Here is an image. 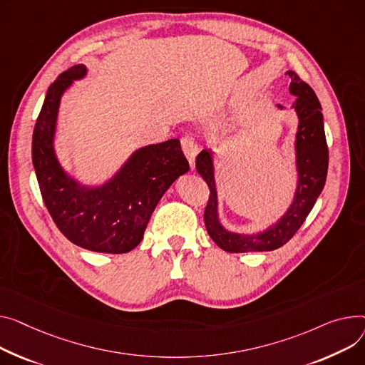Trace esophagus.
Returning a JSON list of instances; mask_svg holds the SVG:
<instances>
[{
  "instance_id": "1",
  "label": "esophagus",
  "mask_w": 365,
  "mask_h": 365,
  "mask_svg": "<svg viewBox=\"0 0 365 365\" xmlns=\"http://www.w3.org/2000/svg\"><path fill=\"white\" fill-rule=\"evenodd\" d=\"M180 145H182L183 154L186 155L190 167L193 168V164H195V157L198 155V145L195 143V140H193L190 136H182Z\"/></svg>"
}]
</instances>
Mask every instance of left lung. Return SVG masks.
<instances>
[{
	"label": "left lung",
	"mask_w": 365,
	"mask_h": 365,
	"mask_svg": "<svg viewBox=\"0 0 365 365\" xmlns=\"http://www.w3.org/2000/svg\"><path fill=\"white\" fill-rule=\"evenodd\" d=\"M287 75L292 81L289 91L298 96L294 103V108L299 117V128L297 133V167L299 179L292 205L274 226L259 235L250 236L227 232L218 223L211 153L202 150L197 155V172L210 189V197L204 211L205 227L210 237L226 252L273 251L280 248L302 226L324 187L329 167V148L324 135L322 106L312 88L305 83L295 71L289 70Z\"/></svg>",
	"instance_id": "obj_1"
}]
</instances>
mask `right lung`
<instances>
[{"label": "right lung", "mask_w": 365, "mask_h": 365, "mask_svg": "<svg viewBox=\"0 0 365 365\" xmlns=\"http://www.w3.org/2000/svg\"><path fill=\"white\" fill-rule=\"evenodd\" d=\"M85 73V66H73L48 88L34 129L32 161L43 204L58 230L81 248L125 254L139 245L158 201L187 172L189 163L180 142L168 139L136 151L101 187H82L70 179L56 158L53 140L61 95Z\"/></svg>", "instance_id": "right-lung-1"}]
</instances>
